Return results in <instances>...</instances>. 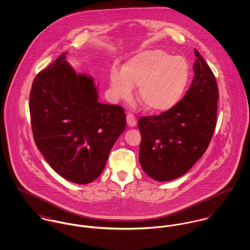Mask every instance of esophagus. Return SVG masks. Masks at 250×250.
Wrapping results in <instances>:
<instances>
[{"instance_id":"esophagus-1","label":"esophagus","mask_w":250,"mask_h":250,"mask_svg":"<svg viewBox=\"0 0 250 250\" xmlns=\"http://www.w3.org/2000/svg\"><path fill=\"white\" fill-rule=\"evenodd\" d=\"M126 119H127V124H128L129 127H135V126H136V124H137V119H136V117H135L134 114L128 113Z\"/></svg>"}]
</instances>
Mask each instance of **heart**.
Here are the masks:
<instances>
[{
    "label": "heart",
    "instance_id": "1",
    "mask_svg": "<svg viewBox=\"0 0 250 250\" xmlns=\"http://www.w3.org/2000/svg\"><path fill=\"white\" fill-rule=\"evenodd\" d=\"M190 78L189 65L183 57L160 50H147L133 57L124 72L113 68L110 86L117 98L128 99L139 86V100L153 112H165L182 100Z\"/></svg>",
    "mask_w": 250,
    "mask_h": 250
}]
</instances>
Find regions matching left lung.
I'll use <instances>...</instances> for the list:
<instances>
[{
    "mask_svg": "<svg viewBox=\"0 0 250 250\" xmlns=\"http://www.w3.org/2000/svg\"><path fill=\"white\" fill-rule=\"evenodd\" d=\"M192 83L176 107L159 115L143 116L140 163L159 182L187 173L207 150L216 125L218 88L214 73L194 49Z\"/></svg>",
    "mask_w": 250,
    "mask_h": 250,
    "instance_id": "obj_1",
    "label": "left lung"
}]
</instances>
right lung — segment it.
Masks as SVG:
<instances>
[{"label": "right lung", "instance_id": "1", "mask_svg": "<svg viewBox=\"0 0 250 250\" xmlns=\"http://www.w3.org/2000/svg\"><path fill=\"white\" fill-rule=\"evenodd\" d=\"M62 54L36 75L30 113L36 146L50 167L72 183L98 178L126 128L124 108L98 102L92 77L77 73Z\"/></svg>", "mask_w": 250, "mask_h": 250}]
</instances>
